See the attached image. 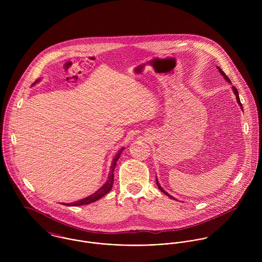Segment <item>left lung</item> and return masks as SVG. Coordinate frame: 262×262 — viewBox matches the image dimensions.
<instances>
[{"label": "left lung", "instance_id": "obj_1", "mask_svg": "<svg viewBox=\"0 0 262 262\" xmlns=\"http://www.w3.org/2000/svg\"><path fill=\"white\" fill-rule=\"evenodd\" d=\"M217 69L219 70L220 74H221L222 76L224 77L225 80H227L229 83H231V80L229 79V77H228L227 75H225L224 72H223V71H222V70H221L219 67H217ZM232 90H233V92H234V95L236 96V100H237V103L239 104V106L241 107V109H243V108H242V105H241V102H240V99H239V95H238V91H237V89H236L235 86H233V85H232ZM156 184H157V187H158V188H159V189H160V190H161V191H162L164 194H166L167 196H169V198H170V199H172V200H176V199H174L172 195H170V194H169L167 191H165V190H164V189L161 187L160 184H159V183H158V181H157V179H156ZM176 201H177V200H176Z\"/></svg>", "mask_w": 262, "mask_h": 262}]
</instances>
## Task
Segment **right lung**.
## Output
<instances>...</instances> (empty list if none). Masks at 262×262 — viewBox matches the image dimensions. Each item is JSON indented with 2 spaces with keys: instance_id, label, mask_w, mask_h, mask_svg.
<instances>
[{
  "instance_id": "right-lung-1",
  "label": "right lung",
  "mask_w": 262,
  "mask_h": 262,
  "mask_svg": "<svg viewBox=\"0 0 262 262\" xmlns=\"http://www.w3.org/2000/svg\"><path fill=\"white\" fill-rule=\"evenodd\" d=\"M40 80V78L37 79L33 84H35L36 82H38ZM124 150V148L122 147L121 149L118 151V153L114 156V158H113L112 164H111V167H110V172H109V176H108V180L106 181V183L102 186V187H100L99 189H97L94 193H92V194H90L89 196H85V198H83V199H81V200H78V201H76V202H74V203H70V204H62V205H67V206H72V207H74V206H83V205H89V204H91V203H94V202H96V201H98V200H100V199H102L104 195H106L111 189H112L113 184H114V169H115V166H116V164H117V161H118V159H119V157H120V155H121V153H122V151Z\"/></svg>"
}]
</instances>
